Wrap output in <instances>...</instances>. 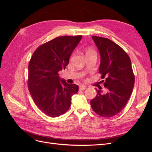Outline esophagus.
Returning <instances> with one entry per match:
<instances>
[{"label":"esophagus","mask_w":152,"mask_h":152,"mask_svg":"<svg viewBox=\"0 0 152 152\" xmlns=\"http://www.w3.org/2000/svg\"><path fill=\"white\" fill-rule=\"evenodd\" d=\"M85 89H86V86H83V85H81V86H79V90H80V91H84V90H85Z\"/></svg>","instance_id":"esophagus-1"}]
</instances>
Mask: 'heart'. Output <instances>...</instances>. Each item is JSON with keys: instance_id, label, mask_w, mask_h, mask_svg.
Returning a JSON list of instances; mask_svg holds the SVG:
<instances>
[{"instance_id": "b5f03b06", "label": "heart", "mask_w": 152, "mask_h": 152, "mask_svg": "<svg viewBox=\"0 0 152 152\" xmlns=\"http://www.w3.org/2000/svg\"><path fill=\"white\" fill-rule=\"evenodd\" d=\"M90 52H94V51H93V50H89L87 51V53H90Z\"/></svg>"}]
</instances>
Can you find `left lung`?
<instances>
[{"label":"left lung","mask_w":152,"mask_h":152,"mask_svg":"<svg viewBox=\"0 0 152 152\" xmlns=\"http://www.w3.org/2000/svg\"><path fill=\"white\" fill-rule=\"evenodd\" d=\"M101 56L99 72L108 93L96 89V97L91 101L94 111L103 117H112L125 107L134 85L130 58L121 47L107 38L92 36Z\"/></svg>","instance_id":"1"}]
</instances>
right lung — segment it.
Returning a JSON list of instances; mask_svg holds the SVG:
<instances>
[{"mask_svg": "<svg viewBox=\"0 0 152 152\" xmlns=\"http://www.w3.org/2000/svg\"><path fill=\"white\" fill-rule=\"evenodd\" d=\"M82 35L62 36L41 45L28 65V88L34 102L45 114L57 117L71 104L72 96L79 91L76 84L60 79L58 72L65 70Z\"/></svg>", "mask_w": 152, "mask_h": 152, "instance_id": "add662e5", "label": "right lung"}]
</instances>
